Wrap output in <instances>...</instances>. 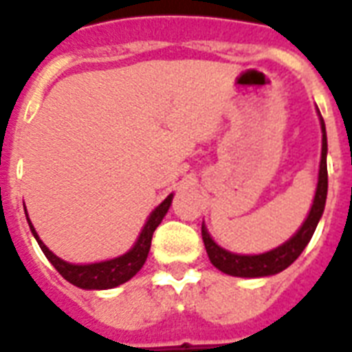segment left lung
Returning a JSON list of instances; mask_svg holds the SVG:
<instances>
[{
  "label": "left lung",
  "instance_id": "1",
  "mask_svg": "<svg viewBox=\"0 0 352 352\" xmlns=\"http://www.w3.org/2000/svg\"><path fill=\"white\" fill-rule=\"evenodd\" d=\"M320 115V111H318ZM322 127V158H320V170H318V183H316L315 199H313L311 210L307 214L306 221L297 230V234L289 237L284 245L277 248L264 252L259 255H239L232 254L228 250L221 248L216 241L212 239L205 225H201V237L207 248L208 259L216 266L219 272L232 277H268L275 275L278 272L286 270L289 264H293L298 259V255L304 252L307 243L311 241L315 228L320 221L324 207H326L327 197V136H326V124L324 118L320 117Z\"/></svg>",
  "mask_w": 352,
  "mask_h": 352
}]
</instances>
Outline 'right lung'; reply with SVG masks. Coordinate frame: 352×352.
Returning <instances> with one entry per match:
<instances>
[{
	"mask_svg": "<svg viewBox=\"0 0 352 352\" xmlns=\"http://www.w3.org/2000/svg\"><path fill=\"white\" fill-rule=\"evenodd\" d=\"M170 203H173V194H169L155 210L151 212V216L147 217V221H145L144 228H142L140 235H138V239H136V243L133 245V248H131L129 252H126V254L120 255V257H115V259L91 264H72L63 261L60 257H57V255L46 248L45 243L39 239L36 228H34L32 221L28 219L26 208L25 214L26 221L30 225L32 234L36 237L37 245L43 250V254L46 255V259L54 264V268L57 270L68 283H72L77 287H82V289H111V287H117L120 286V284L127 283L129 278H133L138 272H140L145 259H147V255H149L153 234H155L156 226L162 223V219H164L167 210H169Z\"/></svg>",
	"mask_w": 352,
	"mask_h": 352,
	"instance_id": "obj_1",
	"label": "right lung"
}]
</instances>
